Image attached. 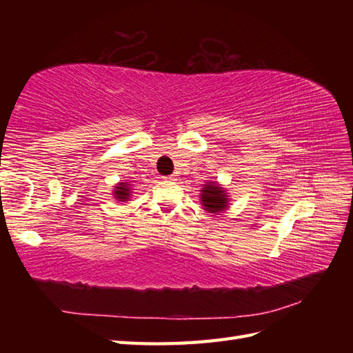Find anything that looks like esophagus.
<instances>
[{
  "label": "esophagus",
  "instance_id": "1",
  "mask_svg": "<svg viewBox=\"0 0 353 353\" xmlns=\"http://www.w3.org/2000/svg\"><path fill=\"white\" fill-rule=\"evenodd\" d=\"M163 179H165V181H168V182H174V181H177L174 174H171V176H165Z\"/></svg>",
  "mask_w": 353,
  "mask_h": 353
}]
</instances>
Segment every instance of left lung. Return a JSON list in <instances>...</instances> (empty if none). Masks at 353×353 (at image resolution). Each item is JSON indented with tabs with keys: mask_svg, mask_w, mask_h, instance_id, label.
Instances as JSON below:
<instances>
[{
	"mask_svg": "<svg viewBox=\"0 0 353 353\" xmlns=\"http://www.w3.org/2000/svg\"><path fill=\"white\" fill-rule=\"evenodd\" d=\"M200 191H201L200 194L201 205H203V209L209 214L221 212L228 208L229 196L226 190H224L219 183L209 182Z\"/></svg>",
	"mask_w": 353,
	"mask_h": 353,
	"instance_id": "left-lung-1",
	"label": "left lung"
}]
</instances>
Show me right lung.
I'll use <instances>...</instances> for the list:
<instances>
[{"instance_id": "right-lung-1", "label": "right lung", "mask_w": 353, "mask_h": 353, "mask_svg": "<svg viewBox=\"0 0 353 353\" xmlns=\"http://www.w3.org/2000/svg\"><path fill=\"white\" fill-rule=\"evenodd\" d=\"M130 186L127 185V183H124V182H121V183H118L117 186H115V190H114V196H115V199L118 200V201H127V199L130 197Z\"/></svg>"}]
</instances>
